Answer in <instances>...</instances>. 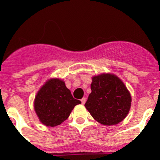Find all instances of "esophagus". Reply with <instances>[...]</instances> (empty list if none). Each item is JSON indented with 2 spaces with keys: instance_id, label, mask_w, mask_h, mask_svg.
Segmentation results:
<instances>
[{
  "instance_id": "obj_1",
  "label": "esophagus",
  "mask_w": 160,
  "mask_h": 160,
  "mask_svg": "<svg viewBox=\"0 0 160 160\" xmlns=\"http://www.w3.org/2000/svg\"><path fill=\"white\" fill-rule=\"evenodd\" d=\"M81 103H82V104H84L85 103H86V98H83L81 99Z\"/></svg>"
}]
</instances>
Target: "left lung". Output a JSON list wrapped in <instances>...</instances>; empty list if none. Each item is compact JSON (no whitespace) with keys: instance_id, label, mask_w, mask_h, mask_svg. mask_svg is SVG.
I'll list each match as a JSON object with an SVG mask.
<instances>
[{"instance_id":"1","label":"left lung","mask_w":160,"mask_h":160,"mask_svg":"<svg viewBox=\"0 0 160 160\" xmlns=\"http://www.w3.org/2000/svg\"><path fill=\"white\" fill-rule=\"evenodd\" d=\"M91 93L85 108L104 125H117L126 118L132 104L130 92L122 80L112 73L92 77Z\"/></svg>"}]
</instances>
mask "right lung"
Returning <instances> with one entry per match:
<instances>
[{
  "label": "right lung",
  "instance_id": "right-lung-1",
  "mask_svg": "<svg viewBox=\"0 0 160 160\" xmlns=\"http://www.w3.org/2000/svg\"><path fill=\"white\" fill-rule=\"evenodd\" d=\"M81 104L74 99L65 82L59 78H50L37 92L34 109L40 122L47 127H55L67 120L76 105Z\"/></svg>",
  "mask_w": 160,
  "mask_h": 160
}]
</instances>
